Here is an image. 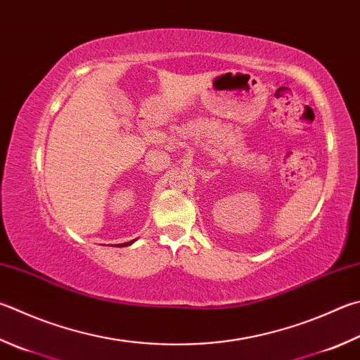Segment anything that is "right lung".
Returning a JSON list of instances; mask_svg holds the SVG:
<instances>
[{
  "label": "right lung",
  "instance_id": "right-lung-1",
  "mask_svg": "<svg viewBox=\"0 0 360 360\" xmlns=\"http://www.w3.org/2000/svg\"><path fill=\"white\" fill-rule=\"evenodd\" d=\"M135 243V239L134 240H130V243H126V244H121V247H127V245H130V244H134Z\"/></svg>",
  "mask_w": 360,
  "mask_h": 360
}]
</instances>
